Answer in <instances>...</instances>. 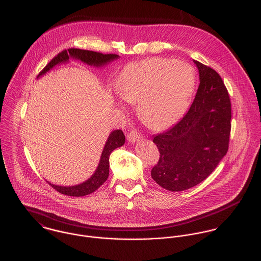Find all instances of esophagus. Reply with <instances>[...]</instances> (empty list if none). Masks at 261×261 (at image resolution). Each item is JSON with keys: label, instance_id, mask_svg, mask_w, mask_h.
<instances>
[{"label": "esophagus", "instance_id": "1", "mask_svg": "<svg viewBox=\"0 0 261 261\" xmlns=\"http://www.w3.org/2000/svg\"><path fill=\"white\" fill-rule=\"evenodd\" d=\"M142 138V136L137 132V130H132L128 135H127V141L129 143H136L137 141H139Z\"/></svg>", "mask_w": 261, "mask_h": 261}]
</instances>
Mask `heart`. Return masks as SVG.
<instances>
[{"label": "heart", "mask_w": 261, "mask_h": 261, "mask_svg": "<svg viewBox=\"0 0 261 261\" xmlns=\"http://www.w3.org/2000/svg\"><path fill=\"white\" fill-rule=\"evenodd\" d=\"M195 73L184 62L154 58L127 65L116 83L118 95L137 104L141 121L154 130L176 123L188 108Z\"/></svg>", "instance_id": "b5f03b06"}]
</instances>
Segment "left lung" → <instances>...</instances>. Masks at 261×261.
I'll use <instances>...</instances> for the list:
<instances>
[{
  "label": "left lung",
  "instance_id": "obj_1",
  "mask_svg": "<svg viewBox=\"0 0 261 261\" xmlns=\"http://www.w3.org/2000/svg\"><path fill=\"white\" fill-rule=\"evenodd\" d=\"M199 74L195 98L173 127L154 137L160 158L152 178L170 191L189 189L203 181L227 154L231 102L220 75L193 61Z\"/></svg>",
  "mask_w": 261,
  "mask_h": 261
}]
</instances>
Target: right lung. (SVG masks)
<instances>
[{"label":"right lung","instance_id":"add662e5","mask_svg":"<svg viewBox=\"0 0 261 261\" xmlns=\"http://www.w3.org/2000/svg\"><path fill=\"white\" fill-rule=\"evenodd\" d=\"M119 56L117 55H103L100 53L92 51V50H84L79 48H70L68 50H64L60 53L57 57H55L47 65L46 67L40 72L37 78L40 76L46 74L49 72L54 67L66 64L70 61V59L73 60H79L83 62L84 64H87L89 66H93L96 68H101L109 63L113 62L114 60H117ZM125 142V137L121 129H115L110 133L105 146L103 148L99 164L95 170V172L92 174L90 178H88L86 181L72 186H62V185H56L50 182H48L49 185H51L57 191L60 193L70 195V196H85L95 190H97L108 178L109 175V156L112 153L113 150L116 148H119L123 146Z\"/></svg>","mask_w":261,"mask_h":261}]
</instances>
